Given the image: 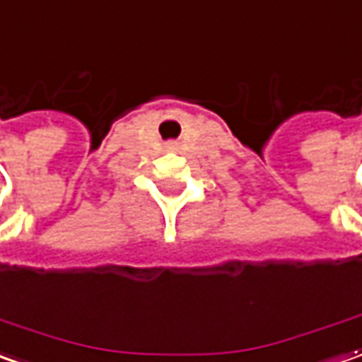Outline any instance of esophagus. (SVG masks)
<instances>
[{"label": "esophagus", "instance_id": "esophagus-1", "mask_svg": "<svg viewBox=\"0 0 362 362\" xmlns=\"http://www.w3.org/2000/svg\"><path fill=\"white\" fill-rule=\"evenodd\" d=\"M169 147H175V145H173V143H171V145H169Z\"/></svg>", "mask_w": 362, "mask_h": 362}]
</instances>
